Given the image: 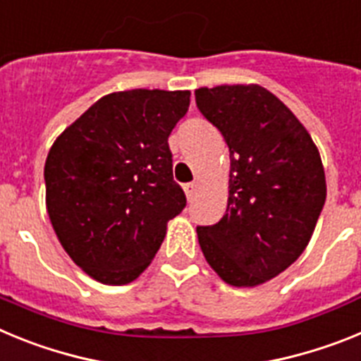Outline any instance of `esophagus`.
I'll return each mask as SVG.
<instances>
[{
	"label": "esophagus",
	"mask_w": 361,
	"mask_h": 361,
	"mask_svg": "<svg viewBox=\"0 0 361 361\" xmlns=\"http://www.w3.org/2000/svg\"><path fill=\"white\" fill-rule=\"evenodd\" d=\"M197 190H199V184H197V183H190V184H186V186H184V193H186L188 200H191L193 197H195Z\"/></svg>",
	"instance_id": "obj_1"
}]
</instances>
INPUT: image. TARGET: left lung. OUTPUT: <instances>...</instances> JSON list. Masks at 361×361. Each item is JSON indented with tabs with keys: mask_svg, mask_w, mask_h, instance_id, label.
<instances>
[{
	"mask_svg": "<svg viewBox=\"0 0 361 361\" xmlns=\"http://www.w3.org/2000/svg\"><path fill=\"white\" fill-rule=\"evenodd\" d=\"M229 148L226 215L199 226L204 257L235 288H257L304 253L325 204L320 152L305 126L260 85L195 90Z\"/></svg>",
	"mask_w": 361,
	"mask_h": 361,
	"instance_id": "1",
	"label": "left lung"
}]
</instances>
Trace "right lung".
Returning a JSON list of instances; mask_svg holds the SVG:
<instances>
[{
    "mask_svg": "<svg viewBox=\"0 0 361 361\" xmlns=\"http://www.w3.org/2000/svg\"><path fill=\"white\" fill-rule=\"evenodd\" d=\"M190 90L114 92L54 141L44 162L47 212L86 275L124 286L141 275L186 206L173 180L168 137Z\"/></svg>",
    "mask_w": 361,
    "mask_h": 361,
    "instance_id": "add662e5",
    "label": "right lung"
}]
</instances>
